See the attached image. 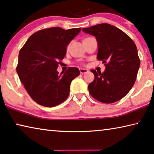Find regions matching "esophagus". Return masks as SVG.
<instances>
[{"label": "esophagus", "instance_id": "esophagus-1", "mask_svg": "<svg viewBox=\"0 0 154 154\" xmlns=\"http://www.w3.org/2000/svg\"><path fill=\"white\" fill-rule=\"evenodd\" d=\"M80 72L81 74H86V73L88 72V70L85 69H80Z\"/></svg>", "mask_w": 154, "mask_h": 154}]
</instances>
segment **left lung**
<instances>
[{
    "label": "left lung",
    "mask_w": 154,
    "mask_h": 154,
    "mask_svg": "<svg viewBox=\"0 0 154 154\" xmlns=\"http://www.w3.org/2000/svg\"><path fill=\"white\" fill-rule=\"evenodd\" d=\"M82 31L96 37L97 59L107 63L103 73L91 70L94 80L88 86L89 93L103 103L120 100L134 86L140 65L136 44L122 30L107 23Z\"/></svg>",
    "instance_id": "8db88e82"
}]
</instances>
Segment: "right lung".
I'll return each mask as SVG.
<instances>
[{
    "instance_id": "right-lung-1",
    "label": "right lung",
    "mask_w": 154,
    "mask_h": 154,
    "mask_svg": "<svg viewBox=\"0 0 154 154\" xmlns=\"http://www.w3.org/2000/svg\"><path fill=\"white\" fill-rule=\"evenodd\" d=\"M80 30L51 27L38 31L21 48L16 71L27 93L39 105L55 107L69 96L71 82L80 75V70L69 67L58 75L57 68L68 45Z\"/></svg>"
}]
</instances>
